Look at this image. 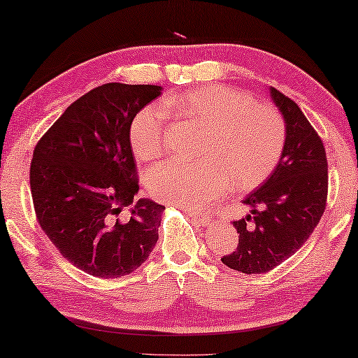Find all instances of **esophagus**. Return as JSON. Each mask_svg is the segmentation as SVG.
I'll use <instances>...</instances> for the list:
<instances>
[{
	"label": "esophagus",
	"mask_w": 358,
	"mask_h": 358,
	"mask_svg": "<svg viewBox=\"0 0 358 358\" xmlns=\"http://www.w3.org/2000/svg\"><path fill=\"white\" fill-rule=\"evenodd\" d=\"M187 213H189L193 219H195L198 224L200 225H208L210 222V214L204 213V210H195V209H190V208H185Z\"/></svg>",
	"instance_id": "esophagus-1"
}]
</instances>
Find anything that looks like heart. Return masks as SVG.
<instances>
[{
    "instance_id": "1",
    "label": "heart",
    "mask_w": 358,
    "mask_h": 358,
    "mask_svg": "<svg viewBox=\"0 0 358 358\" xmlns=\"http://www.w3.org/2000/svg\"><path fill=\"white\" fill-rule=\"evenodd\" d=\"M165 106L206 128L198 145L201 162L169 160L149 169L145 187L157 200L190 209L217 200L230 184L249 190L265 180L282 155L287 128L276 109L259 104L244 92L225 85L168 96ZM168 111L150 103L138 110L130 125L134 155L152 162L165 148Z\"/></svg>"
}]
</instances>
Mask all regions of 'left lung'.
<instances>
[{
	"mask_svg": "<svg viewBox=\"0 0 358 358\" xmlns=\"http://www.w3.org/2000/svg\"><path fill=\"white\" fill-rule=\"evenodd\" d=\"M269 96L285 122L282 155L265 182L243 200L250 214L233 222L238 248L222 259L244 274L266 273L294 255L317 227L327 203L324 143L295 101L273 87Z\"/></svg>",
	"mask_w": 358,
	"mask_h": 358,
	"instance_id": "8db88e82",
	"label": "left lung"
}]
</instances>
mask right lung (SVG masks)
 <instances>
[{"instance_id": "obj_1", "label": "right lung", "mask_w": 358, "mask_h": 358, "mask_svg": "<svg viewBox=\"0 0 358 358\" xmlns=\"http://www.w3.org/2000/svg\"><path fill=\"white\" fill-rule=\"evenodd\" d=\"M160 85L113 82L69 106L33 152L30 187L41 228L76 268L120 278L148 260L165 206L136 201L130 143L133 117L162 95ZM129 209V219L118 215Z\"/></svg>"}]
</instances>
